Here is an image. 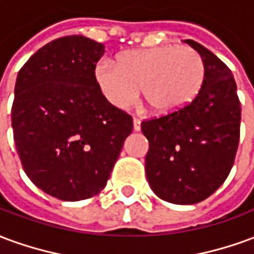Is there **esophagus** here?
<instances>
[{
	"label": "esophagus",
	"instance_id": "esophagus-1",
	"mask_svg": "<svg viewBox=\"0 0 254 254\" xmlns=\"http://www.w3.org/2000/svg\"><path fill=\"white\" fill-rule=\"evenodd\" d=\"M133 129L134 132H138L141 129V121L138 118H133Z\"/></svg>",
	"mask_w": 254,
	"mask_h": 254
}]
</instances>
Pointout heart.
Wrapping results in <instances>:
<instances>
[{"instance_id": "b5f03b06", "label": "heart", "mask_w": 254, "mask_h": 254, "mask_svg": "<svg viewBox=\"0 0 254 254\" xmlns=\"http://www.w3.org/2000/svg\"><path fill=\"white\" fill-rule=\"evenodd\" d=\"M95 78L106 99L127 109L143 87L147 105L158 114L174 113L196 99L205 80L204 60L190 46H163L122 54L118 64L102 60Z\"/></svg>"}]
</instances>
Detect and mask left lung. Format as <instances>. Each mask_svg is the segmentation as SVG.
<instances>
[{
  "label": "left lung",
  "mask_w": 254,
  "mask_h": 254,
  "mask_svg": "<svg viewBox=\"0 0 254 254\" xmlns=\"http://www.w3.org/2000/svg\"><path fill=\"white\" fill-rule=\"evenodd\" d=\"M205 64L196 99L181 110L141 122L149 149L145 176L158 197L173 204H196L229 176L240 143L241 103L227 65L212 52L187 39Z\"/></svg>",
  "instance_id": "obj_1"
}]
</instances>
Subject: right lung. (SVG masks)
I'll list each match as a JSON object with an SVG mask.
<instances>
[{
	"mask_svg": "<svg viewBox=\"0 0 254 254\" xmlns=\"http://www.w3.org/2000/svg\"><path fill=\"white\" fill-rule=\"evenodd\" d=\"M105 46L81 35L39 49L20 69L12 106L16 151L41 190L78 201L107 184L133 120L107 102L95 78Z\"/></svg>",
	"mask_w": 254,
	"mask_h": 254,
	"instance_id": "obj_1",
	"label": "right lung"
}]
</instances>
